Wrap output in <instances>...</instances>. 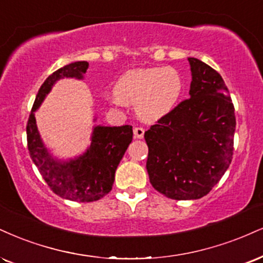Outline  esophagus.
<instances>
[{
	"instance_id": "esophagus-1",
	"label": "esophagus",
	"mask_w": 263,
	"mask_h": 263,
	"mask_svg": "<svg viewBox=\"0 0 263 263\" xmlns=\"http://www.w3.org/2000/svg\"><path fill=\"white\" fill-rule=\"evenodd\" d=\"M134 135H135V138H143L144 128L143 127H135Z\"/></svg>"
}]
</instances>
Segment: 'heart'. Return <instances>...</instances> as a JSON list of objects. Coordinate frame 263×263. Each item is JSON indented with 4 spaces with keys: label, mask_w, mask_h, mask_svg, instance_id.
Instances as JSON below:
<instances>
[{
    "label": "heart",
    "mask_w": 263,
    "mask_h": 263,
    "mask_svg": "<svg viewBox=\"0 0 263 263\" xmlns=\"http://www.w3.org/2000/svg\"><path fill=\"white\" fill-rule=\"evenodd\" d=\"M181 91V76L175 68H138L119 78L114 100L136 104V110L142 119L158 120L176 106Z\"/></svg>",
    "instance_id": "heart-1"
}]
</instances>
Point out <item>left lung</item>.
Returning <instances> with one entry per match:
<instances>
[{
    "instance_id": "obj_1",
    "label": "left lung",
    "mask_w": 263,
    "mask_h": 263,
    "mask_svg": "<svg viewBox=\"0 0 263 263\" xmlns=\"http://www.w3.org/2000/svg\"><path fill=\"white\" fill-rule=\"evenodd\" d=\"M190 98L148 131L147 172L158 192L173 200H198L219 182L233 159L235 112L222 76L190 58Z\"/></svg>"
}]
</instances>
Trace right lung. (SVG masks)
I'll use <instances>...</instances> for the list:
<instances>
[{"label":"right lung","instance_id":"obj_1","mask_svg":"<svg viewBox=\"0 0 263 263\" xmlns=\"http://www.w3.org/2000/svg\"><path fill=\"white\" fill-rule=\"evenodd\" d=\"M89 63L78 61L63 66L46 78L37 91L27 122V144L29 156L52 192L76 202H93L103 198L112 189L115 172L132 141V126L94 128L87 153L76 160L60 164L51 159L40 140L34 111L56 81L63 77H83Z\"/></svg>","mask_w":263,"mask_h":263}]
</instances>
